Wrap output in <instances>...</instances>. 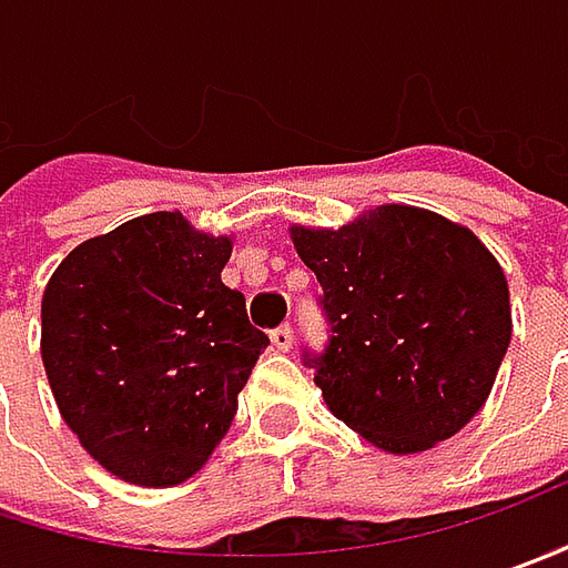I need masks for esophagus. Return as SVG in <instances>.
I'll return each instance as SVG.
<instances>
[{
	"label": "esophagus",
	"mask_w": 568,
	"mask_h": 568,
	"mask_svg": "<svg viewBox=\"0 0 568 568\" xmlns=\"http://www.w3.org/2000/svg\"><path fill=\"white\" fill-rule=\"evenodd\" d=\"M270 343H273L280 353H288V349H292V327H288V324L276 327V331L270 333Z\"/></svg>",
	"instance_id": "esophagus-1"
}]
</instances>
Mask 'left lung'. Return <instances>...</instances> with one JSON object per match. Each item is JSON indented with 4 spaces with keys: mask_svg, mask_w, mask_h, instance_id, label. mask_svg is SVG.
<instances>
[{
    "mask_svg": "<svg viewBox=\"0 0 568 568\" xmlns=\"http://www.w3.org/2000/svg\"><path fill=\"white\" fill-rule=\"evenodd\" d=\"M333 324L314 384L384 455H419L486 404L511 339L508 280L467 225L407 203L288 225Z\"/></svg>",
    "mask_w": 568,
    "mask_h": 568,
    "instance_id": "obj_1",
    "label": "left lung"
}]
</instances>
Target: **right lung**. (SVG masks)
Listing matches in <instances>:
<instances>
[{
	"label": "right lung",
	"mask_w": 568,
	"mask_h": 568,
	"mask_svg": "<svg viewBox=\"0 0 568 568\" xmlns=\"http://www.w3.org/2000/svg\"><path fill=\"white\" fill-rule=\"evenodd\" d=\"M235 237L178 210L94 235L53 270L40 356L65 426L116 480L186 483L225 438L266 349L222 283Z\"/></svg>",
	"instance_id": "right-lung-1"
}]
</instances>
